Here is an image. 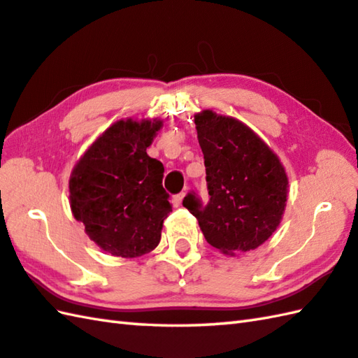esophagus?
Returning <instances> with one entry per match:
<instances>
[{
	"instance_id": "34e87169",
	"label": "esophagus",
	"mask_w": 358,
	"mask_h": 358,
	"mask_svg": "<svg viewBox=\"0 0 358 358\" xmlns=\"http://www.w3.org/2000/svg\"><path fill=\"white\" fill-rule=\"evenodd\" d=\"M183 199H185V192H181V194L173 195V199H172L173 206H180V205H181V201H183Z\"/></svg>"
}]
</instances>
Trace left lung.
Instances as JSON below:
<instances>
[{"label":"left lung","mask_w":358,"mask_h":358,"mask_svg":"<svg viewBox=\"0 0 358 358\" xmlns=\"http://www.w3.org/2000/svg\"><path fill=\"white\" fill-rule=\"evenodd\" d=\"M194 122L211 199L201 206L187 194L183 206L220 253L256 250L275 233L285 211L289 178L281 159L239 119L203 110Z\"/></svg>","instance_id":"1"}]
</instances>
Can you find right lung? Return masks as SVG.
I'll return each instance as SVG.
<instances>
[{"label":"right lung","instance_id":"add662e5","mask_svg":"<svg viewBox=\"0 0 358 358\" xmlns=\"http://www.w3.org/2000/svg\"><path fill=\"white\" fill-rule=\"evenodd\" d=\"M159 119H119L97 136L69 177L74 219L111 256L139 257L157 248L172 211L164 167L147 155Z\"/></svg>","mask_w":358,"mask_h":358}]
</instances>
